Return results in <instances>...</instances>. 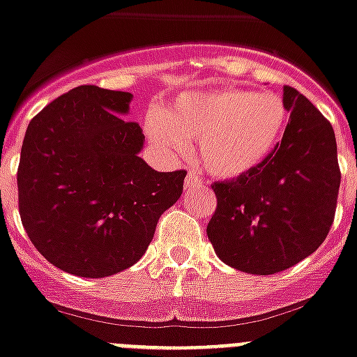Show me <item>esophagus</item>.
Returning <instances> with one entry per match:
<instances>
[{"mask_svg":"<svg viewBox=\"0 0 357 357\" xmlns=\"http://www.w3.org/2000/svg\"><path fill=\"white\" fill-rule=\"evenodd\" d=\"M202 187V179L194 170H188L187 178H185V190H192V188Z\"/></svg>","mask_w":357,"mask_h":357,"instance_id":"esophagus-1","label":"esophagus"}]
</instances>
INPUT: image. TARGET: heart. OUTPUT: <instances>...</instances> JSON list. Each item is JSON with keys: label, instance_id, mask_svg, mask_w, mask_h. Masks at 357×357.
Here are the masks:
<instances>
[{"label": "heart", "instance_id": "1", "mask_svg": "<svg viewBox=\"0 0 357 357\" xmlns=\"http://www.w3.org/2000/svg\"><path fill=\"white\" fill-rule=\"evenodd\" d=\"M288 124V108L275 93L225 88L174 100L167 115L146 121V133L169 155L198 139L199 159L218 178H238L271 155Z\"/></svg>", "mask_w": 357, "mask_h": 357}]
</instances>
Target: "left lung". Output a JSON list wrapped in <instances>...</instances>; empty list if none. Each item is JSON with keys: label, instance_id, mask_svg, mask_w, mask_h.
Masks as SVG:
<instances>
[{"label": "left lung", "instance_id": "1", "mask_svg": "<svg viewBox=\"0 0 357 357\" xmlns=\"http://www.w3.org/2000/svg\"><path fill=\"white\" fill-rule=\"evenodd\" d=\"M289 121L264 163L213 185L218 205L207 236L222 262L273 275L310 257L335 216L341 172L332 124L295 88L284 86Z\"/></svg>", "mask_w": 357, "mask_h": 357}]
</instances>
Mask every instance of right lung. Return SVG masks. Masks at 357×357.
<instances>
[{
	"instance_id": "1",
	"label": "right lung",
	"mask_w": 357,
	"mask_h": 357,
	"mask_svg": "<svg viewBox=\"0 0 357 357\" xmlns=\"http://www.w3.org/2000/svg\"><path fill=\"white\" fill-rule=\"evenodd\" d=\"M132 93L78 86L29 123L18 167L25 233L49 262L100 279L144 255L159 216L183 192L185 170L139 158L144 133L126 121Z\"/></svg>"
}]
</instances>
